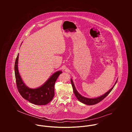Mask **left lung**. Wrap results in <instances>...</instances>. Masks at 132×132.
Instances as JSON below:
<instances>
[{
  "mask_svg": "<svg viewBox=\"0 0 132 132\" xmlns=\"http://www.w3.org/2000/svg\"><path fill=\"white\" fill-rule=\"evenodd\" d=\"M70 81H71V85H72V89H73L74 94H75V96H76V98H77V99L80 102H81V103H82L88 105H94V104H96L97 103H98L101 101H102L103 99H104L110 93V92L112 91V90L113 89L114 87L115 86L118 80H117V81L115 82L113 86L108 91H107L106 93H105L104 95H102L100 97L95 98H86V97H85L84 96H82L80 95V94L78 92V91L76 90V88H75L73 82V81L71 79H70Z\"/></svg>",
  "mask_w": 132,
  "mask_h": 132,
  "instance_id": "left-lung-1",
  "label": "left lung"
}]
</instances>
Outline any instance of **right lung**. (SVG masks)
<instances>
[{
	"instance_id": "obj_1",
	"label": "right lung",
	"mask_w": 132,
	"mask_h": 132,
	"mask_svg": "<svg viewBox=\"0 0 132 132\" xmlns=\"http://www.w3.org/2000/svg\"><path fill=\"white\" fill-rule=\"evenodd\" d=\"M19 54L14 64V72L18 91L21 96L30 102L36 105H46L52 101L54 96V85L59 75L62 73L59 70L54 73L41 86L30 88L22 80L18 70Z\"/></svg>"
}]
</instances>
